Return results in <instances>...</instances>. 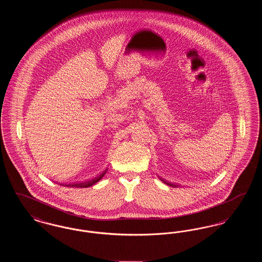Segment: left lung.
I'll return each instance as SVG.
<instances>
[{
    "mask_svg": "<svg viewBox=\"0 0 262 262\" xmlns=\"http://www.w3.org/2000/svg\"><path fill=\"white\" fill-rule=\"evenodd\" d=\"M160 180H161V181H162V182H163V183H164V184H166V185H168V186H170V187H178V186H176V185H173V184H170V183H167V182H165V181H164V180H162V179H160Z\"/></svg>",
    "mask_w": 262,
    "mask_h": 262,
    "instance_id": "left-lung-1",
    "label": "left lung"
}]
</instances>
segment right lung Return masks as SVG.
Here are the masks:
<instances>
[{
  "mask_svg": "<svg viewBox=\"0 0 262 262\" xmlns=\"http://www.w3.org/2000/svg\"><path fill=\"white\" fill-rule=\"evenodd\" d=\"M106 172H107V169L103 172V173H101V174H98V176H96L95 178H93V179H91V180H89V181H86V182H84V183H80V184H74V185H68V187H91V186H93L94 184H96L97 182H99L100 180L104 177V174H106ZM67 186V185H66Z\"/></svg>",
  "mask_w": 262,
  "mask_h": 262,
  "instance_id": "1",
  "label": "right lung"
}]
</instances>
